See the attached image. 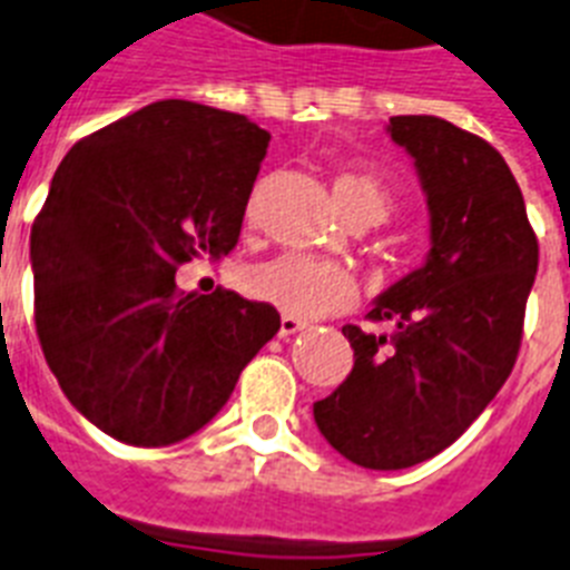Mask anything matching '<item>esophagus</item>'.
I'll return each mask as SVG.
<instances>
[{
	"label": "esophagus",
	"instance_id": "obj_1",
	"mask_svg": "<svg viewBox=\"0 0 570 570\" xmlns=\"http://www.w3.org/2000/svg\"><path fill=\"white\" fill-rule=\"evenodd\" d=\"M303 328H305L303 320L288 317V314L279 320V337H291V335H296V332H303Z\"/></svg>",
	"mask_w": 570,
	"mask_h": 570
}]
</instances>
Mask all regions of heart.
<instances>
[{
	"mask_svg": "<svg viewBox=\"0 0 570 570\" xmlns=\"http://www.w3.org/2000/svg\"><path fill=\"white\" fill-rule=\"evenodd\" d=\"M337 206L346 218L381 220L387 215L390 195L381 177L358 168H343L332 177ZM244 291L253 299L274 305L282 314L299 320H317L326 314L346 312L358 299V279L337 262L303 256V253H285L271 262L244 271Z\"/></svg>",
	"mask_w": 570,
	"mask_h": 570,
	"instance_id": "1",
	"label": "heart"
}]
</instances>
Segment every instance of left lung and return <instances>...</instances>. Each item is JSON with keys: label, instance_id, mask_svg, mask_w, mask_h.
I'll list each match as a JSON object with an SVG mask.
<instances>
[{"label": "left lung", "instance_id": "8db88e82", "mask_svg": "<svg viewBox=\"0 0 570 570\" xmlns=\"http://www.w3.org/2000/svg\"><path fill=\"white\" fill-rule=\"evenodd\" d=\"M387 134L420 177L431 250L373 299L370 320L393 335L343 326L355 366L314 402L326 443L379 472L449 449L504 387L539 267L524 197L492 145L436 116H393Z\"/></svg>", "mask_w": 570, "mask_h": 570}]
</instances>
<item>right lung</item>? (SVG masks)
Here are the masks:
<instances>
[{
    "label": "right lung",
    "instance_id": "add662e5",
    "mask_svg": "<svg viewBox=\"0 0 570 570\" xmlns=\"http://www.w3.org/2000/svg\"><path fill=\"white\" fill-rule=\"evenodd\" d=\"M267 142L238 112L166 98L81 139L51 177L31 227L37 335L66 399L112 440L200 431L279 332L274 305L174 282L233 250Z\"/></svg>",
    "mask_w": 570,
    "mask_h": 570
}]
</instances>
